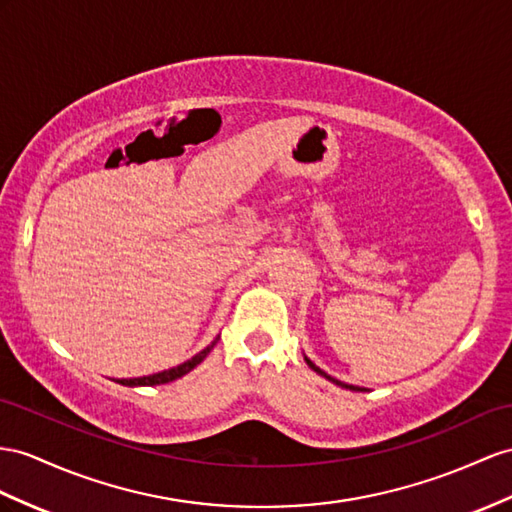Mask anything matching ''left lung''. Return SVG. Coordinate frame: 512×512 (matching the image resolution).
Segmentation results:
<instances>
[{
	"mask_svg": "<svg viewBox=\"0 0 512 512\" xmlns=\"http://www.w3.org/2000/svg\"><path fill=\"white\" fill-rule=\"evenodd\" d=\"M307 363H309V368H311L313 372H318L320 376H324V378H329V381H333L335 385H342V387H346V389H352V391H365V389H361V387H355V385H344V383H339V381H335V378H333V376H329V374H326V372H322V370L318 368V365H316V363H311L309 359H307Z\"/></svg>",
	"mask_w": 512,
	"mask_h": 512,
	"instance_id": "obj_1",
	"label": "left lung"
}]
</instances>
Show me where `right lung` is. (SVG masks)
Listing matches in <instances>:
<instances>
[{
	"mask_svg": "<svg viewBox=\"0 0 512 512\" xmlns=\"http://www.w3.org/2000/svg\"><path fill=\"white\" fill-rule=\"evenodd\" d=\"M216 342H218V339H214L212 346H207L205 350H201L199 355H194L190 361L177 365V368H170V370H164L160 374H151V376H142V378H123V381H119V383L127 385V387H138V385H164V383H170V381H177V378H181L183 374H188L190 370H194L196 365H199L209 355V350L216 346Z\"/></svg>",
	"mask_w": 512,
	"mask_h": 512,
	"instance_id": "right-lung-1",
	"label": "right lung"
}]
</instances>
